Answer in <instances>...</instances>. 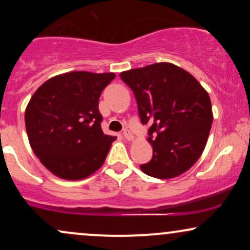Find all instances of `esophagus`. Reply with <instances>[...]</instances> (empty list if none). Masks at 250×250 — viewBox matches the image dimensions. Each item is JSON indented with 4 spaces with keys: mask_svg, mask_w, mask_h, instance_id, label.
Returning <instances> with one entry per match:
<instances>
[{
    "mask_svg": "<svg viewBox=\"0 0 250 250\" xmlns=\"http://www.w3.org/2000/svg\"><path fill=\"white\" fill-rule=\"evenodd\" d=\"M123 136H125V139L128 140V141L134 140V135L131 134V131L128 130V129H125V130H123Z\"/></svg>",
    "mask_w": 250,
    "mask_h": 250,
    "instance_id": "1",
    "label": "esophagus"
}]
</instances>
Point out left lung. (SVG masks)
Segmentation results:
<instances>
[{"instance_id":"left-lung-1","label":"left lung","mask_w":250,"mask_h":250,"mask_svg":"<svg viewBox=\"0 0 250 250\" xmlns=\"http://www.w3.org/2000/svg\"><path fill=\"white\" fill-rule=\"evenodd\" d=\"M120 77L134 91L142 125H150L153 157L140 166L141 170L156 179L186 173L205 150L213 123L206 89L191 74L168 62L122 71Z\"/></svg>"}]
</instances>
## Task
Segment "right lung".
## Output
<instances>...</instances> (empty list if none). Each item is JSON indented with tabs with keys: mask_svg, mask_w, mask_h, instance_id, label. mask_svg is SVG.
I'll return each instance as SVG.
<instances>
[{
	"mask_svg": "<svg viewBox=\"0 0 250 250\" xmlns=\"http://www.w3.org/2000/svg\"><path fill=\"white\" fill-rule=\"evenodd\" d=\"M114 79V73L70 71L51 77L31 96L24 114L30 147L60 179H85L104 163L116 137L102 131L99 99Z\"/></svg>",
	"mask_w": 250,
	"mask_h": 250,
	"instance_id": "1",
	"label": "right lung"
}]
</instances>
